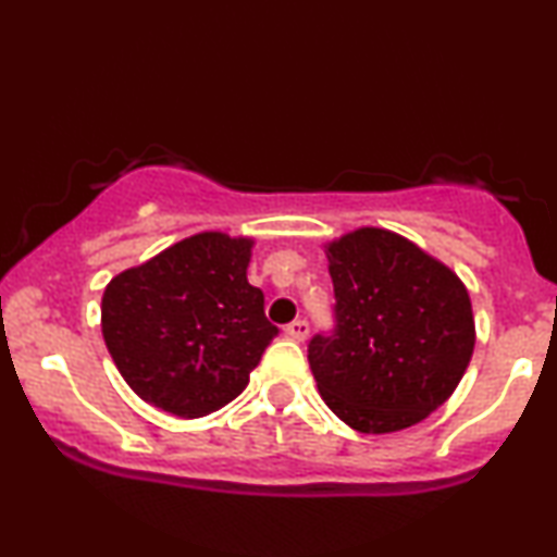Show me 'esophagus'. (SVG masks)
<instances>
[{"mask_svg":"<svg viewBox=\"0 0 557 557\" xmlns=\"http://www.w3.org/2000/svg\"><path fill=\"white\" fill-rule=\"evenodd\" d=\"M286 337H292L296 343H305L309 337V324L305 320H294L292 324H286Z\"/></svg>","mask_w":557,"mask_h":557,"instance_id":"34e87169","label":"esophagus"}]
</instances>
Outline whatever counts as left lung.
I'll list each match as a JSON object with an SVG mask.
<instances>
[{
  "mask_svg": "<svg viewBox=\"0 0 557 557\" xmlns=\"http://www.w3.org/2000/svg\"><path fill=\"white\" fill-rule=\"evenodd\" d=\"M337 330L309 343L322 399L366 435L399 432L450 399L475 345L471 296L450 265L384 227L324 243Z\"/></svg>",
  "mask_w": 557,
  "mask_h": 557,
  "instance_id": "obj_1",
  "label": "left lung"
}]
</instances>
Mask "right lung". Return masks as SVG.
<instances>
[{"label": "right lung", "instance_id": "obj_1", "mask_svg": "<svg viewBox=\"0 0 557 557\" xmlns=\"http://www.w3.org/2000/svg\"><path fill=\"white\" fill-rule=\"evenodd\" d=\"M256 240L207 230L114 276L102 335L127 386L153 407L194 420L222 409L278 335L250 286Z\"/></svg>", "mask_w": 557, "mask_h": 557}]
</instances>
